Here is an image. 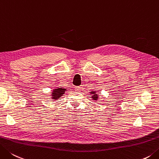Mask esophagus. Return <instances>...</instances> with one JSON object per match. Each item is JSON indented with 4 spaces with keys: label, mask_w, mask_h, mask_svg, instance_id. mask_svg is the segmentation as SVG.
<instances>
[{
    "label": "esophagus",
    "mask_w": 159,
    "mask_h": 159,
    "mask_svg": "<svg viewBox=\"0 0 159 159\" xmlns=\"http://www.w3.org/2000/svg\"><path fill=\"white\" fill-rule=\"evenodd\" d=\"M80 86H76V87H75V90L76 91H80Z\"/></svg>",
    "instance_id": "34e87169"
}]
</instances>
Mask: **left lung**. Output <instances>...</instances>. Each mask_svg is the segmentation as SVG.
<instances>
[{
    "label": "left lung",
    "instance_id": "1",
    "mask_svg": "<svg viewBox=\"0 0 159 159\" xmlns=\"http://www.w3.org/2000/svg\"><path fill=\"white\" fill-rule=\"evenodd\" d=\"M91 94H93L92 96L93 100H98V94H95V92H91Z\"/></svg>",
    "mask_w": 159,
    "mask_h": 159
}]
</instances>
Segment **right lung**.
Listing matches in <instances>:
<instances>
[{"instance_id": "add662e5", "label": "right lung", "mask_w": 159, "mask_h": 159, "mask_svg": "<svg viewBox=\"0 0 159 159\" xmlns=\"http://www.w3.org/2000/svg\"><path fill=\"white\" fill-rule=\"evenodd\" d=\"M66 89H62V88H58L56 89H54L52 93V96L53 100H57V99H59L64 94L66 91Z\"/></svg>"}]
</instances>
